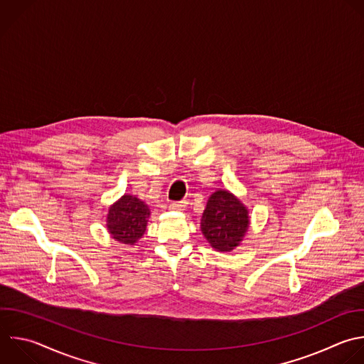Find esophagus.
Instances as JSON below:
<instances>
[{"label":"esophagus","instance_id":"obj_1","mask_svg":"<svg viewBox=\"0 0 364 364\" xmlns=\"http://www.w3.org/2000/svg\"><path fill=\"white\" fill-rule=\"evenodd\" d=\"M187 201L186 200H183V201H174V203H171L170 204V210H173V211H183V210H186L187 208Z\"/></svg>","mask_w":364,"mask_h":364}]
</instances>
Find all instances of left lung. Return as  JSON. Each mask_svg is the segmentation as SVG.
<instances>
[{"instance_id": "left-lung-1", "label": "left lung", "mask_w": 364, "mask_h": 364, "mask_svg": "<svg viewBox=\"0 0 364 364\" xmlns=\"http://www.w3.org/2000/svg\"><path fill=\"white\" fill-rule=\"evenodd\" d=\"M250 227L247 205L225 188H217L207 200L200 228L207 243L220 253H230L245 240Z\"/></svg>"}]
</instances>
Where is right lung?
I'll return each mask as SVG.
<instances>
[{
    "label": "right lung",
    "instance_id": "obj_1",
    "mask_svg": "<svg viewBox=\"0 0 364 364\" xmlns=\"http://www.w3.org/2000/svg\"><path fill=\"white\" fill-rule=\"evenodd\" d=\"M149 205L136 196L124 194L108 207L105 227L119 245L136 246L144 235L150 218Z\"/></svg>",
    "mask_w": 364,
    "mask_h": 364
}]
</instances>
